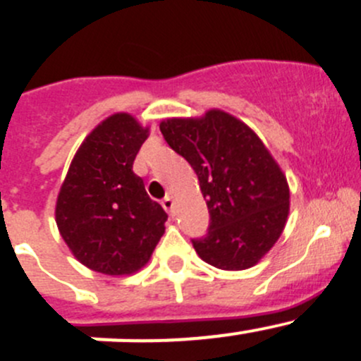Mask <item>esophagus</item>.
<instances>
[{"label":"esophagus","instance_id":"34e87169","mask_svg":"<svg viewBox=\"0 0 361 361\" xmlns=\"http://www.w3.org/2000/svg\"><path fill=\"white\" fill-rule=\"evenodd\" d=\"M162 206H164V209L167 211V213H171V214L174 213V201H173V197H171V195H167V197L162 199Z\"/></svg>","mask_w":361,"mask_h":361}]
</instances>
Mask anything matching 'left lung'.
Returning a JSON list of instances; mask_svg holds the SVG:
<instances>
[{"label": "left lung", "instance_id": "left-lung-1", "mask_svg": "<svg viewBox=\"0 0 361 361\" xmlns=\"http://www.w3.org/2000/svg\"><path fill=\"white\" fill-rule=\"evenodd\" d=\"M160 133L199 178L209 228L192 239L206 264L253 267L274 246L290 211L286 176L260 137L235 116L209 110L201 118H167Z\"/></svg>", "mask_w": 361, "mask_h": 361}]
</instances>
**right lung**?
<instances>
[{"instance_id": "add662e5", "label": "right lung", "mask_w": 361, "mask_h": 361, "mask_svg": "<svg viewBox=\"0 0 361 361\" xmlns=\"http://www.w3.org/2000/svg\"><path fill=\"white\" fill-rule=\"evenodd\" d=\"M148 127L115 113L80 145L56 204L61 235L76 260L108 276L140 271L162 238L166 211L152 201L133 164Z\"/></svg>"}]
</instances>
